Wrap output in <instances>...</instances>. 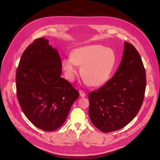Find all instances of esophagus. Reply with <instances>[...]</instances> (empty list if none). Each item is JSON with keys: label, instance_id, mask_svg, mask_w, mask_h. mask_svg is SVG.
Returning a JSON list of instances; mask_svg holds the SVG:
<instances>
[{"label": "esophagus", "instance_id": "obj_1", "mask_svg": "<svg viewBox=\"0 0 160 160\" xmlns=\"http://www.w3.org/2000/svg\"><path fill=\"white\" fill-rule=\"evenodd\" d=\"M79 93H80V96L81 97H86V93H85L84 91H83L82 90H80L79 91Z\"/></svg>", "mask_w": 160, "mask_h": 160}]
</instances>
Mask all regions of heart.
Wrapping results in <instances>:
<instances>
[{"instance_id":"obj_1","label":"heart","mask_w":160,"mask_h":160,"mask_svg":"<svg viewBox=\"0 0 160 160\" xmlns=\"http://www.w3.org/2000/svg\"><path fill=\"white\" fill-rule=\"evenodd\" d=\"M116 55L111 48L99 45L82 47L74 50L71 57L62 60V69L67 80L72 82L78 74V65H82V77L92 86L104 84L114 69Z\"/></svg>"}]
</instances>
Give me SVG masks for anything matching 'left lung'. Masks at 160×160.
<instances>
[{
  "label": "left lung",
  "mask_w": 160,
  "mask_h": 160,
  "mask_svg": "<svg viewBox=\"0 0 160 160\" xmlns=\"http://www.w3.org/2000/svg\"><path fill=\"white\" fill-rule=\"evenodd\" d=\"M146 73L136 48L124 42L122 60L114 77L89 94V116L99 130H120L130 122L143 102Z\"/></svg>",
  "instance_id": "left-lung-1"
}]
</instances>
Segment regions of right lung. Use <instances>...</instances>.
<instances>
[{"label": "right lung", "mask_w": 160, "mask_h": 160, "mask_svg": "<svg viewBox=\"0 0 160 160\" xmlns=\"http://www.w3.org/2000/svg\"><path fill=\"white\" fill-rule=\"evenodd\" d=\"M62 67L58 50L41 38L24 50L17 69V96L21 110L44 131L60 128L79 97V92L60 77Z\"/></svg>", "instance_id": "1"}]
</instances>
